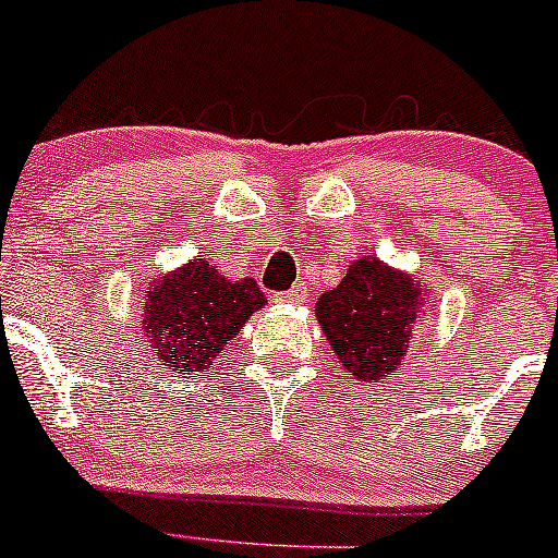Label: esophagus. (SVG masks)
Segmentation results:
<instances>
[{
  "mask_svg": "<svg viewBox=\"0 0 558 558\" xmlns=\"http://www.w3.org/2000/svg\"><path fill=\"white\" fill-rule=\"evenodd\" d=\"M306 287H303V284H295V287H290V290H287V292H281V295H277V301L279 303H295V306H298V303H303V301H306Z\"/></svg>",
  "mask_w": 558,
  "mask_h": 558,
  "instance_id": "obj_1",
  "label": "esophagus"
}]
</instances>
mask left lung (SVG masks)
Instances as JSON below:
<instances>
[{
  "label": "left lung",
  "instance_id": "obj_1",
  "mask_svg": "<svg viewBox=\"0 0 558 558\" xmlns=\"http://www.w3.org/2000/svg\"><path fill=\"white\" fill-rule=\"evenodd\" d=\"M424 281L365 255L341 284L322 292L317 319L349 376L376 384L400 376L413 327L422 322Z\"/></svg>",
  "mask_w": 558,
  "mask_h": 558
}]
</instances>
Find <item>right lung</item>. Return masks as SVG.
<instances>
[{"label":"right lung","instance_id":"right-lung-1","mask_svg":"<svg viewBox=\"0 0 558 558\" xmlns=\"http://www.w3.org/2000/svg\"><path fill=\"white\" fill-rule=\"evenodd\" d=\"M266 306L255 279L231 281L206 257L153 281L142 303V332L153 357L174 373H201Z\"/></svg>","mask_w":558,"mask_h":558}]
</instances>
